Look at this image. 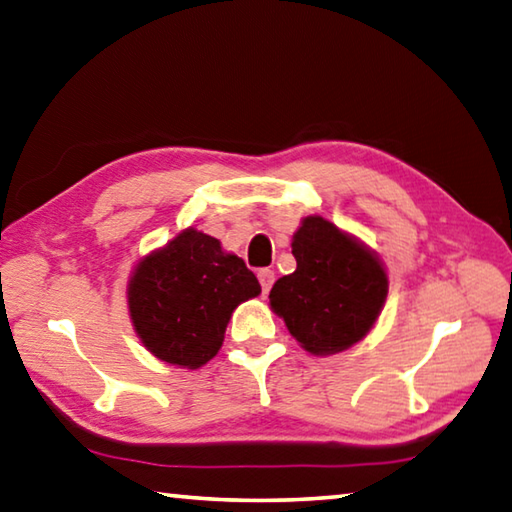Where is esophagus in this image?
<instances>
[{"label": "esophagus", "instance_id": "esophagus-1", "mask_svg": "<svg viewBox=\"0 0 512 512\" xmlns=\"http://www.w3.org/2000/svg\"><path fill=\"white\" fill-rule=\"evenodd\" d=\"M257 277H259V284H262V291L264 293L271 291V286L275 282V273L271 271V268H262V271L257 273Z\"/></svg>", "mask_w": 512, "mask_h": 512}]
</instances>
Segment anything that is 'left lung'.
Wrapping results in <instances>:
<instances>
[{
  "label": "left lung",
  "mask_w": 512,
  "mask_h": 512,
  "mask_svg": "<svg viewBox=\"0 0 512 512\" xmlns=\"http://www.w3.org/2000/svg\"><path fill=\"white\" fill-rule=\"evenodd\" d=\"M297 268L271 288V309L311 353H338L374 327L387 297L378 257L322 217H306L293 235Z\"/></svg>",
  "instance_id": "8db88e82"
}]
</instances>
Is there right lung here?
Masks as SVG:
<instances>
[{
    "instance_id": "right-lung-1",
    "label": "right lung",
    "mask_w": 512,
    "mask_h": 512,
    "mask_svg": "<svg viewBox=\"0 0 512 512\" xmlns=\"http://www.w3.org/2000/svg\"><path fill=\"white\" fill-rule=\"evenodd\" d=\"M259 293L244 259L188 228L138 262L127 302L138 338L156 358L197 369L217 356L232 311Z\"/></svg>"
}]
</instances>
